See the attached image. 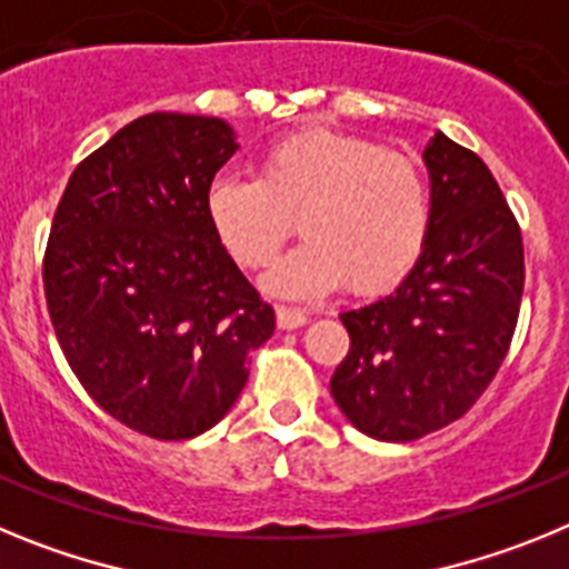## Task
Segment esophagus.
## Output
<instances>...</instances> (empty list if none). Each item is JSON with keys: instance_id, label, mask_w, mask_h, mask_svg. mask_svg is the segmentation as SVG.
I'll use <instances>...</instances> for the list:
<instances>
[{"instance_id": "34e87169", "label": "esophagus", "mask_w": 569, "mask_h": 569, "mask_svg": "<svg viewBox=\"0 0 569 569\" xmlns=\"http://www.w3.org/2000/svg\"><path fill=\"white\" fill-rule=\"evenodd\" d=\"M310 316L305 310H296V308H279L276 310V325L281 330H296V328H305L308 325Z\"/></svg>"}]
</instances>
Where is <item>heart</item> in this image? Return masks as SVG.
<instances>
[{
  "mask_svg": "<svg viewBox=\"0 0 569 569\" xmlns=\"http://www.w3.org/2000/svg\"><path fill=\"white\" fill-rule=\"evenodd\" d=\"M204 208L244 268H268L299 219L308 241L264 279L284 299H316L345 281L365 296L393 288L425 250L433 213L425 173L410 156L330 130L270 144L259 179L219 173Z\"/></svg>",
  "mask_w": 569,
  "mask_h": 569,
  "instance_id": "heart-1",
  "label": "heart"
}]
</instances>
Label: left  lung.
<instances>
[{
	"instance_id": "left-lung-1",
	"label": "left lung",
	"mask_w": 569,
	"mask_h": 569,
	"mask_svg": "<svg viewBox=\"0 0 569 569\" xmlns=\"http://www.w3.org/2000/svg\"><path fill=\"white\" fill-rule=\"evenodd\" d=\"M430 233L393 293L345 310L350 353L330 393L370 439L413 441L465 416L519 319L525 248L499 184L441 130L427 142Z\"/></svg>"
}]
</instances>
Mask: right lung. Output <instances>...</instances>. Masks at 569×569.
<instances>
[{
    "mask_svg": "<svg viewBox=\"0 0 569 569\" xmlns=\"http://www.w3.org/2000/svg\"><path fill=\"white\" fill-rule=\"evenodd\" d=\"M236 150L213 116H139L73 170L53 216L42 279L64 359L104 413L150 439L219 425L276 330L204 208Z\"/></svg>",
    "mask_w": 569,
    "mask_h": 569,
    "instance_id": "1",
    "label": "right lung"
}]
</instances>
